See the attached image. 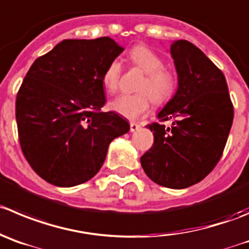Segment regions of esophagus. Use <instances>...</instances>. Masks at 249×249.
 <instances>
[{
    "mask_svg": "<svg viewBox=\"0 0 249 249\" xmlns=\"http://www.w3.org/2000/svg\"><path fill=\"white\" fill-rule=\"evenodd\" d=\"M140 127V125L136 124V123H130V131H138Z\"/></svg>",
    "mask_w": 249,
    "mask_h": 249,
    "instance_id": "1",
    "label": "esophagus"
}]
</instances>
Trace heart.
<instances>
[{"instance_id":"1","label":"heart","mask_w":249,"mask_h":249,"mask_svg":"<svg viewBox=\"0 0 249 249\" xmlns=\"http://www.w3.org/2000/svg\"><path fill=\"white\" fill-rule=\"evenodd\" d=\"M134 67L145 73L139 83L136 94H122L111 101L110 108L127 119H138L150 109L152 101L163 104L173 97L177 80L173 72L164 67V61L157 53L146 45H136L127 54ZM122 62L114 59L107 65L102 75V83L107 92H117L122 78Z\"/></svg>"}]
</instances>
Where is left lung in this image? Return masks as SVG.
<instances>
[{
	"label": "left lung",
	"instance_id": "1",
	"mask_svg": "<svg viewBox=\"0 0 249 249\" xmlns=\"http://www.w3.org/2000/svg\"><path fill=\"white\" fill-rule=\"evenodd\" d=\"M178 89L147 125L153 145L141 156L148 178L172 189L196 184L220 161L233 122L226 78L203 51L188 40L171 45ZM172 120L166 128L161 123Z\"/></svg>",
	"mask_w": 249,
	"mask_h": 249
}]
</instances>
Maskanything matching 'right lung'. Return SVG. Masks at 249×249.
<instances>
[{
	"label": "right lung",
	"mask_w": 249,
	"mask_h": 249,
	"mask_svg": "<svg viewBox=\"0 0 249 249\" xmlns=\"http://www.w3.org/2000/svg\"><path fill=\"white\" fill-rule=\"evenodd\" d=\"M124 49L108 36L66 39L38 57L16 99L18 138L38 176L57 187L98 173L111 141L130 130L106 103L102 75Z\"/></svg>",
	"instance_id": "obj_1"
}]
</instances>
